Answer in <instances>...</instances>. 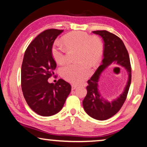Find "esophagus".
<instances>
[{"label":"esophagus","instance_id":"esophagus-1","mask_svg":"<svg viewBox=\"0 0 147 147\" xmlns=\"http://www.w3.org/2000/svg\"><path fill=\"white\" fill-rule=\"evenodd\" d=\"M71 87H72V89L74 90V89H75L77 88V86L75 85V84H73V85L71 86Z\"/></svg>","mask_w":147,"mask_h":147}]
</instances>
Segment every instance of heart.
Here are the masks:
<instances>
[{"instance_id":"obj_1","label":"heart","mask_w":147,"mask_h":147,"mask_svg":"<svg viewBox=\"0 0 147 147\" xmlns=\"http://www.w3.org/2000/svg\"><path fill=\"white\" fill-rule=\"evenodd\" d=\"M62 42H56L52 48V55L57 63L63 64L67 60V49L78 50V59L81 63L69 64L61 69L63 79L73 84H80L85 81L92 73L88 63L96 64L100 60L103 54V45L97 38L91 37L82 31L69 33L62 38Z\"/></svg>"}]
</instances>
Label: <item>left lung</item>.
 Instances as JSON below:
<instances>
[{
  "label": "left lung",
  "mask_w": 147,
  "mask_h": 147,
  "mask_svg": "<svg viewBox=\"0 0 147 147\" xmlns=\"http://www.w3.org/2000/svg\"><path fill=\"white\" fill-rule=\"evenodd\" d=\"M93 33L100 36L104 41L103 59L101 65L88 81L87 94L83 100V107L92 118L104 121L115 115L123 105L130 86L131 70L128 53L119 37L106 30L93 31ZM113 65L125 68L128 73V80L123 93L116 99L109 101L101 95L98 82L101 73L108 66Z\"/></svg>",
  "instance_id": "1"
}]
</instances>
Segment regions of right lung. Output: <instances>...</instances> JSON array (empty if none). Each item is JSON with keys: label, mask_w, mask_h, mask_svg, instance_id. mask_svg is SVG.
<instances>
[{"label": "right lung", "mask_w": 147, "mask_h": 147, "mask_svg": "<svg viewBox=\"0 0 147 147\" xmlns=\"http://www.w3.org/2000/svg\"><path fill=\"white\" fill-rule=\"evenodd\" d=\"M63 30H45L32 41L24 53L21 67V87L28 105L39 115L49 117L61 110L71 90L63 79L55 84L48 79L56 63L52 55L54 41Z\"/></svg>", "instance_id": "obj_1"}]
</instances>
